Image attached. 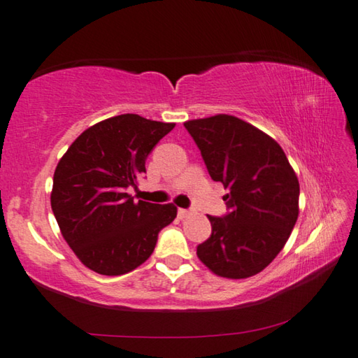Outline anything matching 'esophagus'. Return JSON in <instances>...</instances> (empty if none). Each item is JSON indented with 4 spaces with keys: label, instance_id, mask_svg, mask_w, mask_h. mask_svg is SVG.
<instances>
[{
    "label": "esophagus",
    "instance_id": "1",
    "mask_svg": "<svg viewBox=\"0 0 358 358\" xmlns=\"http://www.w3.org/2000/svg\"><path fill=\"white\" fill-rule=\"evenodd\" d=\"M178 215H179V219H187V217H189V215H190V210L180 208V209L178 210Z\"/></svg>",
    "mask_w": 358,
    "mask_h": 358
}]
</instances>
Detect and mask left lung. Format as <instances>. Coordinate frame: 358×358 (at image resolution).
Listing matches in <instances>:
<instances>
[{
	"instance_id": "obj_1",
	"label": "left lung",
	"mask_w": 358,
	"mask_h": 358,
	"mask_svg": "<svg viewBox=\"0 0 358 358\" xmlns=\"http://www.w3.org/2000/svg\"><path fill=\"white\" fill-rule=\"evenodd\" d=\"M184 127L224 196L230 214L208 215L213 234L196 248L209 271L245 279L263 271L296 224L300 184L284 150L269 134L234 115L187 120Z\"/></svg>"
}]
</instances>
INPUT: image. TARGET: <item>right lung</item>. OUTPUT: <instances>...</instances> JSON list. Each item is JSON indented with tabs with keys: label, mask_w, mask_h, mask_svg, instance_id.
<instances>
[{
	"label": "right lung",
	"mask_w": 358,
	"mask_h": 358,
	"mask_svg": "<svg viewBox=\"0 0 358 358\" xmlns=\"http://www.w3.org/2000/svg\"><path fill=\"white\" fill-rule=\"evenodd\" d=\"M176 124L122 114L87 128L60 158L50 204L64 241L92 271L120 276L155 249L178 215L173 203L134 201L128 187L145 173L150 150Z\"/></svg>",
	"instance_id": "add662e5"
}]
</instances>
